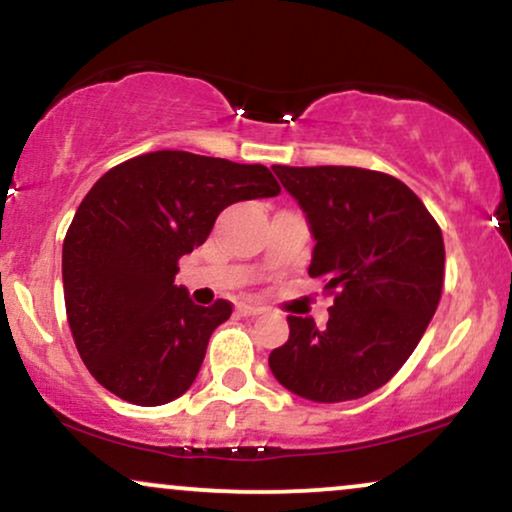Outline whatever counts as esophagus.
<instances>
[{"instance_id":"obj_1","label":"esophagus","mask_w":512,"mask_h":512,"mask_svg":"<svg viewBox=\"0 0 512 512\" xmlns=\"http://www.w3.org/2000/svg\"><path fill=\"white\" fill-rule=\"evenodd\" d=\"M237 314H242V316H258V314H263V309H261V306L239 302L237 304Z\"/></svg>"}]
</instances>
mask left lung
Masks as SVG:
<instances>
[{"instance_id": "8db88e82", "label": "left lung", "mask_w": 512, "mask_h": 512, "mask_svg": "<svg viewBox=\"0 0 512 512\" xmlns=\"http://www.w3.org/2000/svg\"><path fill=\"white\" fill-rule=\"evenodd\" d=\"M309 220V275L333 294L328 326L287 316L290 340L270 352L273 376L294 395L345 402L400 371L441 302L446 246L407 184L362 167H273Z\"/></svg>"}]
</instances>
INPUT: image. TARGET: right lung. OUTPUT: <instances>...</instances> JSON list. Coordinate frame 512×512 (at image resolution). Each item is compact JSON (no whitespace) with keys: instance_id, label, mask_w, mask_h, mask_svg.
Returning <instances> with one entry per match:
<instances>
[{"instance_id":"add662e5","label":"right lung","mask_w":512,"mask_h":512,"mask_svg":"<svg viewBox=\"0 0 512 512\" xmlns=\"http://www.w3.org/2000/svg\"><path fill=\"white\" fill-rule=\"evenodd\" d=\"M278 194L268 167L186 150L136 155L102 174L62 249L66 318L102 388L141 407L189 390L232 304L191 302L174 285L179 258L206 242L227 206Z\"/></svg>"}]
</instances>
